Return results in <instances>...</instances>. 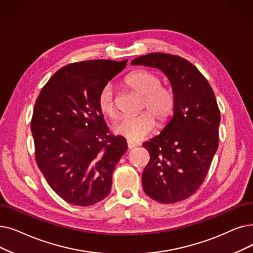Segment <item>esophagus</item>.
I'll list each match as a JSON object with an SVG mask.
<instances>
[{"mask_svg": "<svg viewBox=\"0 0 253 253\" xmlns=\"http://www.w3.org/2000/svg\"><path fill=\"white\" fill-rule=\"evenodd\" d=\"M127 146H128V148L129 149H133V148H135L136 146H137V144L136 142H134V141H132V140H127Z\"/></svg>", "mask_w": 253, "mask_h": 253, "instance_id": "obj_1", "label": "esophagus"}]
</instances>
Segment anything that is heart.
Here are the masks:
<instances>
[{"label":"heart","mask_w":253,"mask_h":253,"mask_svg":"<svg viewBox=\"0 0 253 253\" xmlns=\"http://www.w3.org/2000/svg\"><path fill=\"white\" fill-rule=\"evenodd\" d=\"M125 84L136 94L142 96L141 114L121 119L115 126V131L129 140H139L146 137L155 127V118L159 124L166 123L173 114L177 98L170 86L161 84V79L155 73L139 70L128 74ZM100 112L109 118H116L118 106L115 90L112 84L102 86L97 98Z\"/></svg>","instance_id":"1"}]
</instances>
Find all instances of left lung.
I'll list each match as a JSON object with an SVG mask.
<instances>
[{
	"mask_svg": "<svg viewBox=\"0 0 253 253\" xmlns=\"http://www.w3.org/2000/svg\"><path fill=\"white\" fill-rule=\"evenodd\" d=\"M131 64L162 70L177 98L170 122L142 144L150 154L142 188L156 202H182L201 187L218 149L220 112L215 94L199 69L179 56L152 52Z\"/></svg>",
	"mask_w": 253,
	"mask_h": 253,
	"instance_id": "obj_1",
	"label": "left lung"
}]
</instances>
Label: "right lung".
<instances>
[{"label":"right lung","instance_id":"right-lung-1","mask_svg":"<svg viewBox=\"0 0 253 253\" xmlns=\"http://www.w3.org/2000/svg\"><path fill=\"white\" fill-rule=\"evenodd\" d=\"M126 64L90 60L66 65L36 100L31 120L35 160L52 190L71 205L92 206L111 192L113 171L127 142L109 132L97 98Z\"/></svg>","mask_w":253,"mask_h":253}]
</instances>
